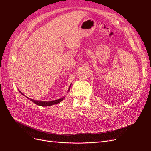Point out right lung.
<instances>
[{
  "instance_id": "1",
  "label": "right lung",
  "mask_w": 151,
  "mask_h": 151,
  "mask_svg": "<svg viewBox=\"0 0 151 151\" xmlns=\"http://www.w3.org/2000/svg\"><path fill=\"white\" fill-rule=\"evenodd\" d=\"M71 85L72 84L70 85L69 88H68V92L69 91L70 89V87H71ZM18 91H19V93L22 94L24 96L23 94H22L21 91L18 89ZM67 92V93H68ZM28 99H29L30 101H31L32 102H33L34 103H35L36 104L38 105V106H52V105H53V104H57V103H59L60 102H61L62 100L65 98V97H63V98H61L60 99H56V100H53V101H38V100H35V99H31L28 97L27 96H25Z\"/></svg>"
}]
</instances>
